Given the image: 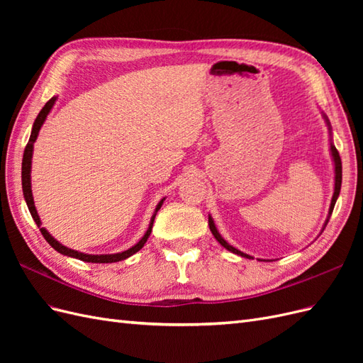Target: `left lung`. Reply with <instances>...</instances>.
<instances>
[{
  "label": "left lung",
  "instance_id": "8db88e82",
  "mask_svg": "<svg viewBox=\"0 0 363 363\" xmlns=\"http://www.w3.org/2000/svg\"><path fill=\"white\" fill-rule=\"evenodd\" d=\"M324 119H325V123H327V125H328V130H330V135H332V125H330V121L327 119V116H325V115H324ZM330 151H332V157H333V162H335V192H333V199H332V203H330V208H328V216H327V219H325V224H324L323 230L325 228V225H327V223H328V219H330V216H332L333 207H335V204H336V200H337L339 192H340V183H342V162H340L339 152H337L336 147L333 145V142H332V140H330ZM208 227H211V232H212V235L215 236V239H216L218 242L221 244L225 250L232 251V252H235V255H238V256H242V257H245V259H252L251 256L245 255V252L239 251L238 248H235V247H232V245L225 242L224 238H223L221 235H219V232L216 230L215 223H213V219H212V216H211V215H208Z\"/></svg>",
  "mask_w": 363,
  "mask_h": 363
}]
</instances>
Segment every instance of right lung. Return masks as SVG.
I'll return each mask as SVG.
<instances>
[{
  "instance_id": "1",
  "label": "right lung",
  "mask_w": 363,
  "mask_h": 363,
  "mask_svg": "<svg viewBox=\"0 0 363 363\" xmlns=\"http://www.w3.org/2000/svg\"><path fill=\"white\" fill-rule=\"evenodd\" d=\"M56 100H57V98H56V96H52L51 100H50L45 106L42 107V111L39 112L38 118L35 119V124H33L31 135H30V139H28V144H27V147H26V150H24V157H23V174H21V175H23V192H24L26 203H27V206H28V211H30V213H31L33 219H35V223L38 224V227H39V230H40V233L43 235V238H45L47 242H48L54 250L59 251L60 255L69 256V257H75V259L83 260V262H89V263H113V262L124 260V259H127V257H130V256H133L135 252H138L142 247L145 245L148 236L151 235L152 223H155V218H156V215H157V212H159V208L162 207V204H163L164 199H162V200L159 201V204L156 206V211H155V213H152V216H151V221H150V225H148L147 233H145L144 236H142V239L139 240V242H138L136 245L131 247V248H128V250L123 251V252H116V255H84V252L71 250V248H68V247L62 245V244L59 242V240L54 239V238L47 232V230L42 227L40 218H39V215H38V211H36V207H35V201H33V194H31V179H30V172H31V157H33V145H35V142H36V139H38L39 130H40L42 124L45 123V119H47V116H48L50 111L52 108L54 103H56Z\"/></svg>"
}]
</instances>
